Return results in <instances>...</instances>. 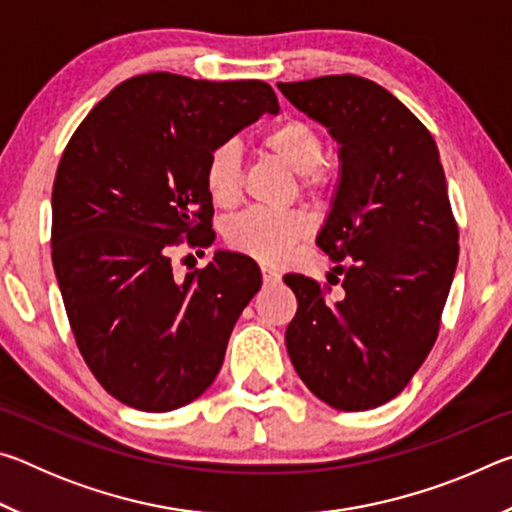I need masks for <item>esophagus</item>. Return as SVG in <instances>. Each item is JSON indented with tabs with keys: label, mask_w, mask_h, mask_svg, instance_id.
<instances>
[{
	"label": "esophagus",
	"mask_w": 512,
	"mask_h": 512,
	"mask_svg": "<svg viewBox=\"0 0 512 512\" xmlns=\"http://www.w3.org/2000/svg\"><path fill=\"white\" fill-rule=\"evenodd\" d=\"M262 275H264V284H266V287H273V284L280 282V277H282L280 273L275 271L273 266H262Z\"/></svg>",
	"instance_id": "1"
}]
</instances>
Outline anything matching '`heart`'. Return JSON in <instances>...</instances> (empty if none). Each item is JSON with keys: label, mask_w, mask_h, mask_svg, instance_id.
<instances>
[{"label": "heart", "mask_w": 512, "mask_h": 512, "mask_svg": "<svg viewBox=\"0 0 512 512\" xmlns=\"http://www.w3.org/2000/svg\"><path fill=\"white\" fill-rule=\"evenodd\" d=\"M264 149L280 158L289 169L302 176L309 192L323 187L318 167L325 158V142L314 126L302 119H287L264 135ZM205 189L212 201L230 207L241 194V151L235 142L214 146L205 162ZM309 232L307 216L296 210H264L253 207L232 219L228 225V241L237 250L253 255L262 262H280L289 250Z\"/></svg>", "instance_id": "obj_1"}]
</instances>
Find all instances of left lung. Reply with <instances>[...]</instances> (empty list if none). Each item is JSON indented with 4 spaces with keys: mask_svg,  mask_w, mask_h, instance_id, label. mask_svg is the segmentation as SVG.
Wrapping results in <instances>:
<instances>
[{
    "mask_svg": "<svg viewBox=\"0 0 512 512\" xmlns=\"http://www.w3.org/2000/svg\"><path fill=\"white\" fill-rule=\"evenodd\" d=\"M277 88L341 146L339 187L316 237L339 262L341 293L329 300V287L284 275L298 298L289 357L318 400L339 411L375 409L427 359L454 280L458 225L438 146L400 99L361 76Z\"/></svg>",
    "mask_w": 512,
    "mask_h": 512,
    "instance_id": "obj_1",
    "label": "left lung"
}]
</instances>
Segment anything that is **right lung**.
Returning <instances> with one entry per match:
<instances>
[{
    "mask_svg": "<svg viewBox=\"0 0 512 512\" xmlns=\"http://www.w3.org/2000/svg\"><path fill=\"white\" fill-rule=\"evenodd\" d=\"M264 81L151 72L119 83L81 121L51 192V259L74 339L119 402L173 411L210 388L244 307L262 287L253 259L216 250L173 277L171 253L214 241L207 155L264 112Z\"/></svg>",
    "mask_w": 512,
    "mask_h": 512,
    "instance_id": "right-lung-1",
    "label": "right lung"
}]
</instances>
